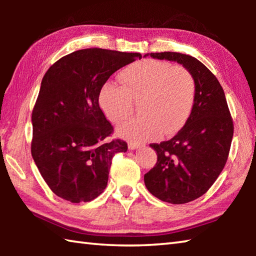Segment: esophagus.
Masks as SVG:
<instances>
[{
  "label": "esophagus",
  "mask_w": 256,
  "mask_h": 256,
  "mask_svg": "<svg viewBox=\"0 0 256 256\" xmlns=\"http://www.w3.org/2000/svg\"><path fill=\"white\" fill-rule=\"evenodd\" d=\"M138 144H136V142H128V149L130 150H134V149H138Z\"/></svg>",
  "instance_id": "34e87169"
}]
</instances>
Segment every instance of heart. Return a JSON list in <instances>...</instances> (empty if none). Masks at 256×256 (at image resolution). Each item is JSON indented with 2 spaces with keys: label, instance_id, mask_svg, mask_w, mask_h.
<instances>
[{
  "label": "heart",
  "instance_id": "1",
  "mask_svg": "<svg viewBox=\"0 0 256 256\" xmlns=\"http://www.w3.org/2000/svg\"><path fill=\"white\" fill-rule=\"evenodd\" d=\"M124 86L106 82L98 96L106 118L112 123L126 120L133 110V100H140L144 115L120 125V136L146 141L160 132L170 136L188 120L196 97V82L183 66L156 60L130 64L120 71Z\"/></svg>",
  "mask_w": 256,
  "mask_h": 256
}]
</instances>
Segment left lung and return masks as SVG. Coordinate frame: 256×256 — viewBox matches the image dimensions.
I'll list each match as a JSON object with an SVG mask.
<instances>
[{"instance_id":"left-lung-1","label":"left lung","mask_w":256,"mask_h":256,"mask_svg":"<svg viewBox=\"0 0 256 256\" xmlns=\"http://www.w3.org/2000/svg\"><path fill=\"white\" fill-rule=\"evenodd\" d=\"M150 56L182 64L196 82L190 118L170 140L150 144L157 152V162L144 175L152 196L183 204L202 196L222 172L232 140V118L222 84L200 60L175 52Z\"/></svg>"}]
</instances>
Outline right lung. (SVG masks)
I'll return each instance as SVG.
<instances>
[{"instance_id": "obj_1", "label": "right lung", "mask_w": 256, "mask_h": 256, "mask_svg": "<svg viewBox=\"0 0 256 256\" xmlns=\"http://www.w3.org/2000/svg\"><path fill=\"white\" fill-rule=\"evenodd\" d=\"M141 58L140 53L80 50L45 73L32 114V156L60 198L89 202L106 188L112 159L126 152L128 144L106 141L114 128L99 107V92L112 73Z\"/></svg>"}]
</instances>
